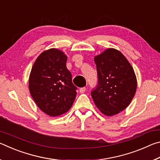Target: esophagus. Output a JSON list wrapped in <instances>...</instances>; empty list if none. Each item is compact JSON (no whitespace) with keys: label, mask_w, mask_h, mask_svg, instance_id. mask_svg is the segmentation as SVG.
<instances>
[{"label":"esophagus","mask_w":160,"mask_h":160,"mask_svg":"<svg viewBox=\"0 0 160 160\" xmlns=\"http://www.w3.org/2000/svg\"><path fill=\"white\" fill-rule=\"evenodd\" d=\"M85 90H86V88H80V93H84L85 92Z\"/></svg>","instance_id":"34e87169"}]
</instances>
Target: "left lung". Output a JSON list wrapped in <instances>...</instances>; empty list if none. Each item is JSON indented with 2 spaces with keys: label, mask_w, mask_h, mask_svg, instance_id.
Returning a JSON list of instances; mask_svg holds the SVG:
<instances>
[{
  "label": "left lung",
  "mask_w": 160,
  "mask_h": 160,
  "mask_svg": "<svg viewBox=\"0 0 160 160\" xmlns=\"http://www.w3.org/2000/svg\"><path fill=\"white\" fill-rule=\"evenodd\" d=\"M98 85L92 91L94 104L103 114H118L128 107L137 89L134 70L123 54L113 48L94 56Z\"/></svg>",
  "instance_id": "8db88e82"
}]
</instances>
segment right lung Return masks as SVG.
<instances>
[{
	"label": "right lung",
	"instance_id": "obj_1",
	"mask_svg": "<svg viewBox=\"0 0 160 160\" xmlns=\"http://www.w3.org/2000/svg\"><path fill=\"white\" fill-rule=\"evenodd\" d=\"M67 56L57 48L38 56L29 78V90L37 107L50 116L66 113L75 101L77 88L66 68Z\"/></svg>",
	"mask_w": 160,
	"mask_h": 160
}]
</instances>
